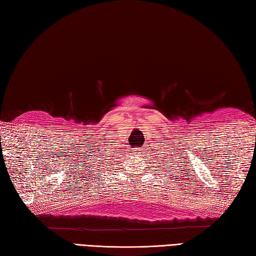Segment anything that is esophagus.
<instances>
[{
    "instance_id": "obj_1",
    "label": "esophagus",
    "mask_w": 256,
    "mask_h": 256,
    "mask_svg": "<svg viewBox=\"0 0 256 256\" xmlns=\"http://www.w3.org/2000/svg\"><path fill=\"white\" fill-rule=\"evenodd\" d=\"M138 153H140V152H136V154H138Z\"/></svg>"
}]
</instances>
